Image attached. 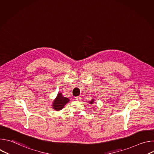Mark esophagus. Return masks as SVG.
<instances>
[{"instance_id": "obj_1", "label": "esophagus", "mask_w": 154, "mask_h": 154, "mask_svg": "<svg viewBox=\"0 0 154 154\" xmlns=\"http://www.w3.org/2000/svg\"><path fill=\"white\" fill-rule=\"evenodd\" d=\"M81 97L80 96H77V97H75V100H81Z\"/></svg>"}]
</instances>
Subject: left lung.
Here are the masks:
<instances>
[{"mask_svg":"<svg viewBox=\"0 0 154 154\" xmlns=\"http://www.w3.org/2000/svg\"><path fill=\"white\" fill-rule=\"evenodd\" d=\"M94 99H92V100H91L89 102V103L91 104V105H92V104L94 103Z\"/></svg>","mask_w":154,"mask_h":154,"instance_id":"left-lung-1","label":"left lung"}]
</instances>
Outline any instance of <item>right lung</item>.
Listing matches in <instances>:
<instances>
[{
	"mask_svg": "<svg viewBox=\"0 0 154 154\" xmlns=\"http://www.w3.org/2000/svg\"><path fill=\"white\" fill-rule=\"evenodd\" d=\"M69 101L70 100L68 98L64 97L62 95L61 93H58L56 98L54 99L52 103V106L55 111H60L61 109H62L64 108V105H66Z\"/></svg>",
	"mask_w": 154,
	"mask_h": 154,
	"instance_id": "obj_1",
	"label": "right lung"
}]
</instances>
